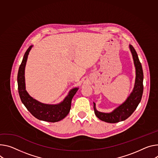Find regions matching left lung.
<instances>
[{"mask_svg":"<svg viewBox=\"0 0 158 158\" xmlns=\"http://www.w3.org/2000/svg\"><path fill=\"white\" fill-rule=\"evenodd\" d=\"M129 47L132 54L136 70L135 82L132 93L122 105L110 113H102L97 111L95 107V103H94V110L96 116L99 120L108 123H117L126 120L134 113L141 101L143 89H144L143 86L144 75H143L142 65L133 46L130 45Z\"/></svg>","mask_w":158,"mask_h":158,"instance_id":"1","label":"left lung"}]
</instances>
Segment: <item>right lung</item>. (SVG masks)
<instances>
[{
	"mask_svg": "<svg viewBox=\"0 0 158 158\" xmlns=\"http://www.w3.org/2000/svg\"><path fill=\"white\" fill-rule=\"evenodd\" d=\"M30 46L24 53L23 59L19 66L18 74V92L22 103L33 115L43 121L56 122L64 119L70 111L72 99L78 90V88L73 89L64 101L58 105H47L41 103L31 98L25 89L24 69L27 59V55L31 48Z\"/></svg>",
	"mask_w": 158,
	"mask_h": 158,
	"instance_id": "1",
	"label": "right lung"
}]
</instances>
